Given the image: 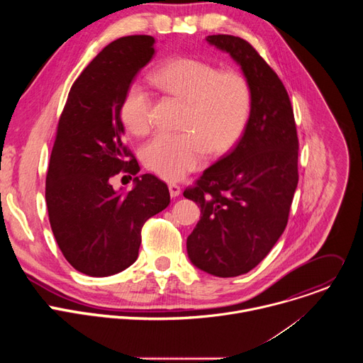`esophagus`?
Returning a JSON list of instances; mask_svg holds the SVG:
<instances>
[{
	"mask_svg": "<svg viewBox=\"0 0 363 363\" xmlns=\"http://www.w3.org/2000/svg\"><path fill=\"white\" fill-rule=\"evenodd\" d=\"M168 188H169V194H171V196H178V195L181 194V186H179V185H177V184H169V185H168Z\"/></svg>",
	"mask_w": 363,
	"mask_h": 363,
	"instance_id": "esophagus-1",
	"label": "esophagus"
}]
</instances>
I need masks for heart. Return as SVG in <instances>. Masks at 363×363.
I'll list each match as a JSON object with an SVG mask.
<instances>
[{"label": "heart", "mask_w": 363, "mask_h": 363, "mask_svg": "<svg viewBox=\"0 0 363 363\" xmlns=\"http://www.w3.org/2000/svg\"><path fill=\"white\" fill-rule=\"evenodd\" d=\"M162 93L185 101L178 135L158 133L142 147V161L157 175L175 181L205 162L211 155L228 152L247 126L252 90L248 79L235 70L221 72L198 59H175L150 77ZM152 97L139 84H132L122 100L121 118L135 135L152 126Z\"/></svg>", "instance_id": "b5f03b06"}]
</instances>
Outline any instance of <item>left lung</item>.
<instances>
[{"instance_id":"1","label":"left lung","mask_w":363,"mask_h":363,"mask_svg":"<svg viewBox=\"0 0 363 363\" xmlns=\"http://www.w3.org/2000/svg\"><path fill=\"white\" fill-rule=\"evenodd\" d=\"M206 41L241 67L252 106L234 149L184 192L202 214L186 250L199 270L235 277L260 263L287 225L298 182V139L287 90L255 48L228 34L208 35Z\"/></svg>"}]
</instances>
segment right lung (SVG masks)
Masks as SVG:
<instances>
[{"mask_svg":"<svg viewBox=\"0 0 363 363\" xmlns=\"http://www.w3.org/2000/svg\"><path fill=\"white\" fill-rule=\"evenodd\" d=\"M153 44L150 35H128L103 48L73 83L57 125L45 178L48 220L66 260L91 277L132 266L143 224L171 201L167 184L150 174L136 177L129 192L111 184L121 172H139L123 143L121 105Z\"/></svg>","mask_w":363,"mask_h":363,"instance_id":"add662e5","label":"right lung"}]
</instances>
